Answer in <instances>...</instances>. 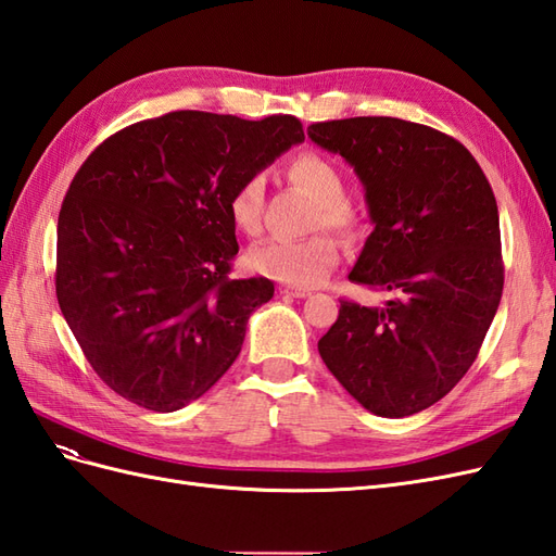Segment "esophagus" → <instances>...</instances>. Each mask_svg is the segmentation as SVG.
I'll return each instance as SVG.
<instances>
[{
  "instance_id": "34e87169",
  "label": "esophagus",
  "mask_w": 556,
  "mask_h": 556,
  "mask_svg": "<svg viewBox=\"0 0 556 556\" xmlns=\"http://www.w3.org/2000/svg\"><path fill=\"white\" fill-rule=\"evenodd\" d=\"M282 296H292V299H306L311 292L301 290V288H280Z\"/></svg>"
}]
</instances>
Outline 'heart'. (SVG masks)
Here are the masks:
<instances>
[{
	"mask_svg": "<svg viewBox=\"0 0 556 556\" xmlns=\"http://www.w3.org/2000/svg\"><path fill=\"white\" fill-rule=\"evenodd\" d=\"M288 178L315 199L313 229H331L343 239L355 241L362 233V217L352 208L343 172L329 157L301 153L288 164ZM264 211V176L250 174L239 180L227 199V213L233 229L245 237H257ZM341 248L329 233H315L304 241L266 239L252 245L245 255L250 271L271 278L290 288H315L339 264Z\"/></svg>",
	"mask_w": 556,
	"mask_h": 556,
	"instance_id": "obj_1",
	"label": "heart"
}]
</instances>
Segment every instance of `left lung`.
Returning <instances> with one entry per match:
<instances>
[{
	"instance_id": "8db88e82",
	"label": "left lung",
	"mask_w": 556,
	"mask_h": 556,
	"mask_svg": "<svg viewBox=\"0 0 556 556\" xmlns=\"http://www.w3.org/2000/svg\"><path fill=\"white\" fill-rule=\"evenodd\" d=\"M341 155L374 223L350 280L392 292L382 308L341 301L319 357L380 417L441 401L476 362L503 292L498 208L490 180L447 134L399 117L315 123Z\"/></svg>"
}]
</instances>
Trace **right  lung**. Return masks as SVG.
<instances>
[{"label": "right lung", "instance_id": "right-lung-1", "mask_svg": "<svg viewBox=\"0 0 556 556\" xmlns=\"http://www.w3.org/2000/svg\"><path fill=\"white\" fill-rule=\"evenodd\" d=\"M304 141L294 115L174 111L115 131L74 176L58 220L55 292L83 355L115 394L188 406L239 357L268 278H229L227 199Z\"/></svg>", "mask_w": 556, "mask_h": 556}]
</instances>
